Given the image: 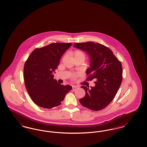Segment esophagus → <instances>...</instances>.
<instances>
[{
	"mask_svg": "<svg viewBox=\"0 0 147 147\" xmlns=\"http://www.w3.org/2000/svg\"><path fill=\"white\" fill-rule=\"evenodd\" d=\"M72 88H73V90L74 91V90H76V89H77L78 88V86H74H74H72Z\"/></svg>",
	"mask_w": 147,
	"mask_h": 147,
	"instance_id": "34e87169",
	"label": "esophagus"
}]
</instances>
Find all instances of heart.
<instances>
[{"instance_id": "obj_1", "label": "heart", "mask_w": 147, "mask_h": 147, "mask_svg": "<svg viewBox=\"0 0 147 147\" xmlns=\"http://www.w3.org/2000/svg\"><path fill=\"white\" fill-rule=\"evenodd\" d=\"M74 57H84V53L80 51H76L74 52Z\"/></svg>"}]
</instances>
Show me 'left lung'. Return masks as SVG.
I'll return each mask as SVG.
<instances>
[{
  "label": "left lung",
  "instance_id": "8db88e82",
  "mask_svg": "<svg viewBox=\"0 0 147 147\" xmlns=\"http://www.w3.org/2000/svg\"><path fill=\"white\" fill-rule=\"evenodd\" d=\"M73 47L89 56L90 67L86 70L89 76L86 79H96L94 87L81 86L85 91V95L79 100V102L91 110H102L113 100L121 84V63L111 49L98 43H76Z\"/></svg>",
  "mask_w": 147,
  "mask_h": 147
}]
</instances>
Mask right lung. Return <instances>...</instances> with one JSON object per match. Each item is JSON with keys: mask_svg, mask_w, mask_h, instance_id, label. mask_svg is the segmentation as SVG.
Returning a JSON list of instances; mask_svg holds the SVG:
<instances>
[{"mask_svg": "<svg viewBox=\"0 0 147 147\" xmlns=\"http://www.w3.org/2000/svg\"><path fill=\"white\" fill-rule=\"evenodd\" d=\"M71 43H53L35 49L25 63L24 77L30 96L41 107L51 109L61 104L72 87L63 85L53 79L55 70Z\"/></svg>", "mask_w": 147, "mask_h": 147, "instance_id": "add662e5", "label": "right lung"}]
</instances>
